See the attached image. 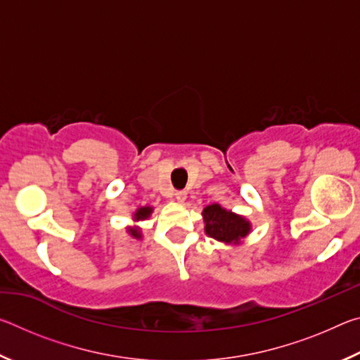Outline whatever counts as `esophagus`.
Listing matches in <instances>:
<instances>
[{
  "label": "esophagus",
  "mask_w": 360,
  "mask_h": 360,
  "mask_svg": "<svg viewBox=\"0 0 360 360\" xmlns=\"http://www.w3.org/2000/svg\"><path fill=\"white\" fill-rule=\"evenodd\" d=\"M174 197H176V200H178V202L182 203L187 198V192L186 191H178L174 193Z\"/></svg>",
  "instance_id": "obj_1"
}]
</instances>
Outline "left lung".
<instances>
[{
    "label": "left lung",
    "mask_w": 360,
    "mask_h": 360,
    "mask_svg": "<svg viewBox=\"0 0 360 360\" xmlns=\"http://www.w3.org/2000/svg\"><path fill=\"white\" fill-rule=\"evenodd\" d=\"M205 230L211 238H216L224 243L238 241L246 236L251 230V225L245 219L233 214L219 205H210L203 210Z\"/></svg>",
    "instance_id": "8db88e82"
}]
</instances>
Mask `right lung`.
<instances>
[{"instance_id":"obj_1","label":"right lung","mask_w":360,"mask_h":360,"mask_svg":"<svg viewBox=\"0 0 360 360\" xmlns=\"http://www.w3.org/2000/svg\"><path fill=\"white\" fill-rule=\"evenodd\" d=\"M152 212V208H149V206H146V208H139L138 211H136V214H135V217H136V221H141V219H146V217H149V214ZM130 233L135 236V238H139V230L138 229H131L130 230Z\"/></svg>"}]
</instances>
